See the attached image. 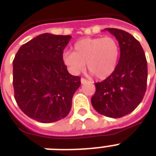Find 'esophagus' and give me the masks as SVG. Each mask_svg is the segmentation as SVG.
Returning a JSON list of instances; mask_svg holds the SVG:
<instances>
[{
	"label": "esophagus",
	"mask_w": 156,
	"mask_h": 156,
	"mask_svg": "<svg viewBox=\"0 0 156 156\" xmlns=\"http://www.w3.org/2000/svg\"><path fill=\"white\" fill-rule=\"evenodd\" d=\"M89 82H88L87 79H85V78H81V83L82 84H87V83H88Z\"/></svg>",
	"instance_id": "esophagus-1"
}]
</instances>
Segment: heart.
Wrapping results in <instances>:
<instances>
[{
	"instance_id": "heart-1",
	"label": "heart",
	"mask_w": 156,
	"mask_h": 156,
	"mask_svg": "<svg viewBox=\"0 0 156 156\" xmlns=\"http://www.w3.org/2000/svg\"><path fill=\"white\" fill-rule=\"evenodd\" d=\"M74 52L63 53V61L71 72L79 73L87 68L97 79L104 80L113 73L120 56V47L115 38H84L73 45Z\"/></svg>"
}]
</instances>
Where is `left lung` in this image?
Here are the masks:
<instances>
[{
  "label": "left lung",
  "mask_w": 156,
  "mask_h": 156,
  "mask_svg": "<svg viewBox=\"0 0 156 156\" xmlns=\"http://www.w3.org/2000/svg\"><path fill=\"white\" fill-rule=\"evenodd\" d=\"M118 40L120 59L112 75L95 83L91 104L104 116L119 118L130 113L142 102L147 81V62L140 43L129 33L106 28Z\"/></svg>",
  "instance_id": "1"
}]
</instances>
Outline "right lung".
I'll use <instances>...</instances> for the list:
<instances>
[{"label": "right lung", "mask_w": 156, "mask_h": 156, "mask_svg": "<svg viewBox=\"0 0 156 156\" xmlns=\"http://www.w3.org/2000/svg\"><path fill=\"white\" fill-rule=\"evenodd\" d=\"M70 35L44 33L22 45L13 61L14 98L30 118L51 123L65 118L80 77L69 73L63 50Z\"/></svg>", "instance_id": "1"}]
</instances>
